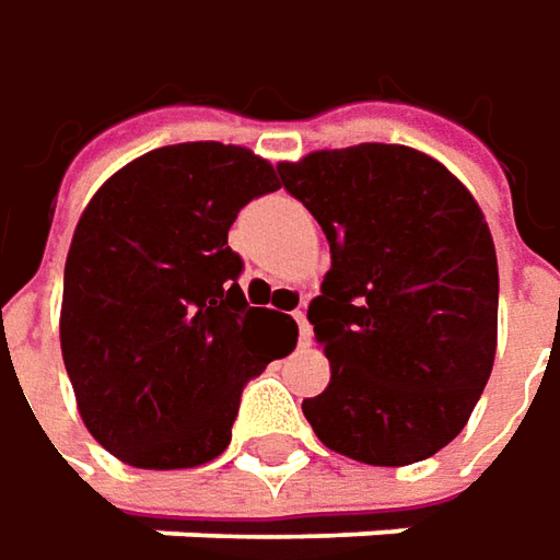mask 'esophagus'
Here are the masks:
<instances>
[{
    "label": "esophagus",
    "instance_id": "obj_1",
    "mask_svg": "<svg viewBox=\"0 0 560 560\" xmlns=\"http://www.w3.org/2000/svg\"><path fill=\"white\" fill-rule=\"evenodd\" d=\"M294 322H298V328H300V343H310V338H313V331H310V322H306V313H303V310H294Z\"/></svg>",
    "mask_w": 560,
    "mask_h": 560
}]
</instances>
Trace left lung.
Listing matches in <instances>:
<instances>
[{"instance_id": "obj_1", "label": "left lung", "mask_w": 560, "mask_h": 560, "mask_svg": "<svg viewBox=\"0 0 560 560\" xmlns=\"http://www.w3.org/2000/svg\"><path fill=\"white\" fill-rule=\"evenodd\" d=\"M279 176L331 247L306 313L331 384L303 399L306 421L365 465L431 458L468 424L495 359L499 266L480 207L406 145L313 151Z\"/></svg>"}]
</instances>
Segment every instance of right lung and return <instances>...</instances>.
Returning a JSON list of instances; mask_svg holds the SVG:
<instances>
[{
  "mask_svg": "<svg viewBox=\"0 0 560 560\" xmlns=\"http://www.w3.org/2000/svg\"><path fill=\"white\" fill-rule=\"evenodd\" d=\"M276 188L247 148L183 142L117 170L77 222L61 357L89 434L126 465L217 458L244 384L279 359L266 350L279 313L247 306L229 247L238 210Z\"/></svg>",
  "mask_w": 560,
  "mask_h": 560,
  "instance_id": "1",
  "label": "right lung"
}]
</instances>
